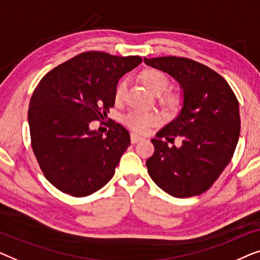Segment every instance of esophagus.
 Wrapping results in <instances>:
<instances>
[{"label":"esophagus","instance_id":"34e87169","mask_svg":"<svg viewBox=\"0 0 260 260\" xmlns=\"http://www.w3.org/2000/svg\"><path fill=\"white\" fill-rule=\"evenodd\" d=\"M142 140V138L141 137H139L138 134H131V142L132 144H137V142H139V141H141Z\"/></svg>","mask_w":260,"mask_h":260}]
</instances>
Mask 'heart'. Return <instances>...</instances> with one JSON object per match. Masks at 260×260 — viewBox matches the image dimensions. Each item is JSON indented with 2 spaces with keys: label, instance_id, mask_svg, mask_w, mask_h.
I'll return each instance as SVG.
<instances>
[{
  "label": "heart",
  "instance_id": "obj_1",
  "mask_svg": "<svg viewBox=\"0 0 260 260\" xmlns=\"http://www.w3.org/2000/svg\"><path fill=\"white\" fill-rule=\"evenodd\" d=\"M141 80L146 86V88L151 90L153 94L160 95L164 92H166L170 85V79L165 74V73L159 71V69H146L145 72H142ZM127 90V81L122 80L118 83L115 88L114 99L116 102H121L125 99ZM167 104L170 106H175L178 102L177 96L174 95H170L167 98ZM125 121L132 129L138 132V133H145L147 132L149 127L156 121V118L154 114L147 112H140L135 111L131 112L125 118Z\"/></svg>",
  "mask_w": 260,
  "mask_h": 260
}]
</instances>
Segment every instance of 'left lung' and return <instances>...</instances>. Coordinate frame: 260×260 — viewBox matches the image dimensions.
I'll list each match as a JSON object with an SVG mask.
<instances>
[{"label":"left lung","instance_id":"obj_1","mask_svg":"<svg viewBox=\"0 0 260 260\" xmlns=\"http://www.w3.org/2000/svg\"><path fill=\"white\" fill-rule=\"evenodd\" d=\"M167 73L181 89L178 115L152 139L154 154L146 161L149 177L175 198L202 194L231 161L240 134L239 104L226 80L199 62L186 57L144 58ZM183 139L180 148L166 142Z\"/></svg>","mask_w":260,"mask_h":260}]
</instances>
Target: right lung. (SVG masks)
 <instances>
[{
  "label": "right lung",
  "mask_w": 260,
  "mask_h": 260,
  "mask_svg": "<svg viewBox=\"0 0 260 260\" xmlns=\"http://www.w3.org/2000/svg\"><path fill=\"white\" fill-rule=\"evenodd\" d=\"M140 56L102 52L79 54L43 76L29 102L31 147L50 184L73 197H87L111 180L131 144L128 131L109 121L105 137L89 128L115 104L119 80Z\"/></svg>",
  "instance_id": "add662e5"
}]
</instances>
